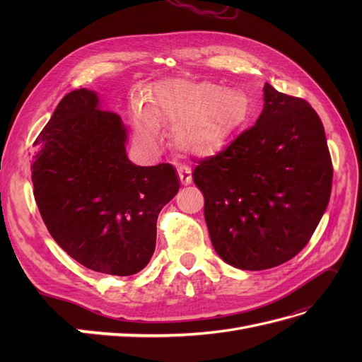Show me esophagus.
<instances>
[{
  "mask_svg": "<svg viewBox=\"0 0 362 362\" xmlns=\"http://www.w3.org/2000/svg\"><path fill=\"white\" fill-rule=\"evenodd\" d=\"M178 175H180V180L182 182V185H189L192 182V172L189 170V168L185 166H180L178 168Z\"/></svg>",
  "mask_w": 362,
  "mask_h": 362,
  "instance_id": "esophagus-1",
  "label": "esophagus"
}]
</instances>
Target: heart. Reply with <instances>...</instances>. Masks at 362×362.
Returning a JSON list of instances; mask_svg holds the SVG:
<instances>
[{
    "label": "heart",
    "instance_id": "1",
    "mask_svg": "<svg viewBox=\"0 0 362 362\" xmlns=\"http://www.w3.org/2000/svg\"><path fill=\"white\" fill-rule=\"evenodd\" d=\"M245 112L246 104L235 90L177 78L156 84L146 98V112L134 107L131 117L144 141L156 139L154 119L173 127V144L185 154L210 156L226 145Z\"/></svg>",
    "mask_w": 362,
    "mask_h": 362
}]
</instances>
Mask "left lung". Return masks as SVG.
Masks as SVG:
<instances>
[{
    "mask_svg": "<svg viewBox=\"0 0 362 362\" xmlns=\"http://www.w3.org/2000/svg\"><path fill=\"white\" fill-rule=\"evenodd\" d=\"M214 250L242 270L291 259L329 202L332 163L325 128L300 98L264 86L255 125L193 170Z\"/></svg>",
    "mask_w": 362,
    "mask_h": 362,
    "instance_id": "left-lung-1",
    "label": "left lung"
}]
</instances>
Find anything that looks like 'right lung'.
<instances>
[{"instance_id":"1","label":"right lung","mask_w":362,"mask_h":362,"mask_svg":"<svg viewBox=\"0 0 362 362\" xmlns=\"http://www.w3.org/2000/svg\"><path fill=\"white\" fill-rule=\"evenodd\" d=\"M128 128L95 90L59 103L35 141V199L49 234L69 257L107 275L145 269L157 242L161 208L178 193L166 163L137 166L127 156Z\"/></svg>"}]
</instances>
